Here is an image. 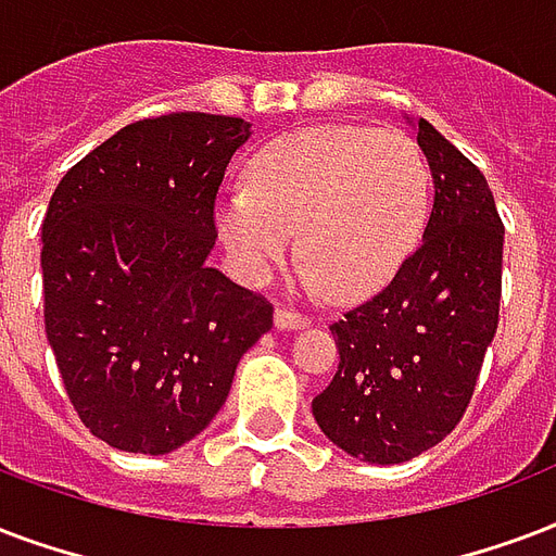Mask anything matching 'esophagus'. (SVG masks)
<instances>
[{
    "mask_svg": "<svg viewBox=\"0 0 556 556\" xmlns=\"http://www.w3.org/2000/svg\"><path fill=\"white\" fill-rule=\"evenodd\" d=\"M274 326L277 329H306L308 317L300 315V312H291V308H277L274 312Z\"/></svg>",
    "mask_w": 556,
    "mask_h": 556,
    "instance_id": "1",
    "label": "esophagus"
}]
</instances>
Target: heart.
<instances>
[{
	"instance_id": "1",
	"label": "heart",
	"mask_w": 556,
	"mask_h": 556,
	"mask_svg": "<svg viewBox=\"0 0 556 556\" xmlns=\"http://www.w3.org/2000/svg\"><path fill=\"white\" fill-rule=\"evenodd\" d=\"M429 210V163L408 134L317 125L253 154L248 189L218 201L215 230L250 282L286 260L296 232L303 286L355 303L400 274Z\"/></svg>"
}]
</instances>
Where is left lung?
<instances>
[{
	"mask_svg": "<svg viewBox=\"0 0 556 556\" xmlns=\"http://www.w3.org/2000/svg\"><path fill=\"white\" fill-rule=\"evenodd\" d=\"M414 127L434 177L422 244L388 288L329 326L341 364L312 400L334 446L384 466L460 422L502 300L504 224L486 177L426 118Z\"/></svg>",
	"mask_w": 556,
	"mask_h": 556,
	"instance_id": "obj_1",
	"label": "left lung"
}]
</instances>
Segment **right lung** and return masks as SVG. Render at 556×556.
Wrapping results in <instances>:
<instances>
[{
	"label": "right lung",
	"instance_id": "obj_1",
	"mask_svg": "<svg viewBox=\"0 0 556 556\" xmlns=\"http://www.w3.org/2000/svg\"><path fill=\"white\" fill-rule=\"evenodd\" d=\"M250 122L142 118L92 148L42 222V317L80 422L108 446L168 455L222 410L274 306L210 268L215 194Z\"/></svg>",
	"mask_w": 556,
	"mask_h": 556
}]
</instances>
